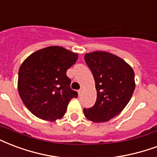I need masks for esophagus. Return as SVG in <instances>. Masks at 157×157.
I'll list each match as a JSON object with an SVG mask.
<instances>
[{
  "instance_id": "34e87169",
  "label": "esophagus",
  "mask_w": 157,
  "mask_h": 157,
  "mask_svg": "<svg viewBox=\"0 0 157 157\" xmlns=\"http://www.w3.org/2000/svg\"><path fill=\"white\" fill-rule=\"evenodd\" d=\"M78 95H79V96H81V94H82V93H83V88H80L79 90L78 91Z\"/></svg>"
}]
</instances>
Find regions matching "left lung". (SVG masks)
Listing matches in <instances>:
<instances>
[{
	"instance_id": "8db88e82",
	"label": "left lung",
	"mask_w": 157,
	"mask_h": 157,
	"mask_svg": "<svg viewBox=\"0 0 157 157\" xmlns=\"http://www.w3.org/2000/svg\"><path fill=\"white\" fill-rule=\"evenodd\" d=\"M97 89L96 102L83 108L86 118L104 122L117 116L130 101L135 89V74L128 63L116 55L95 51L84 55Z\"/></svg>"
}]
</instances>
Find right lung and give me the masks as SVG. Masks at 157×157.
<instances>
[{
	"mask_svg": "<svg viewBox=\"0 0 157 157\" xmlns=\"http://www.w3.org/2000/svg\"><path fill=\"white\" fill-rule=\"evenodd\" d=\"M77 59L78 54L50 46L33 53L23 62L19 69V94L35 116L55 121L65 114L69 101L78 97L66 74Z\"/></svg>",
	"mask_w": 157,
	"mask_h": 157,
	"instance_id": "add662e5",
	"label": "right lung"
}]
</instances>
